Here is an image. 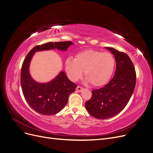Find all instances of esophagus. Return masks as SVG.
<instances>
[{
	"mask_svg": "<svg viewBox=\"0 0 153 153\" xmlns=\"http://www.w3.org/2000/svg\"><path fill=\"white\" fill-rule=\"evenodd\" d=\"M83 87H80V86H78L77 87H76V90L78 91H79V92H81V91H82L83 90Z\"/></svg>",
	"mask_w": 153,
	"mask_h": 153,
	"instance_id": "1",
	"label": "esophagus"
}]
</instances>
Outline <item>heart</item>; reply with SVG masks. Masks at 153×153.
<instances>
[{"label": "heart", "instance_id": "1", "mask_svg": "<svg viewBox=\"0 0 153 153\" xmlns=\"http://www.w3.org/2000/svg\"><path fill=\"white\" fill-rule=\"evenodd\" d=\"M115 67V60L111 53L88 50L76 54L75 59L65 61V70L70 80L76 82L84 75L94 87L105 85L111 80Z\"/></svg>", "mask_w": 153, "mask_h": 153}]
</instances>
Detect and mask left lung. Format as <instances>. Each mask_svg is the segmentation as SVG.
I'll use <instances>...</instances> for the list:
<instances>
[{"instance_id": "1", "label": "left lung", "mask_w": 153, "mask_h": 153, "mask_svg": "<svg viewBox=\"0 0 153 153\" xmlns=\"http://www.w3.org/2000/svg\"><path fill=\"white\" fill-rule=\"evenodd\" d=\"M116 61L114 77L104 87L94 90L91 99L85 102L88 113L99 119L111 118L120 113L129 102L136 82L135 68L125 53L113 48H105Z\"/></svg>"}]
</instances>
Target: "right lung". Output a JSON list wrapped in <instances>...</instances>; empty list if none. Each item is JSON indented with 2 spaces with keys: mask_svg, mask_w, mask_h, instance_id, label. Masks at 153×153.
Masks as SVG:
<instances>
[{
  "mask_svg": "<svg viewBox=\"0 0 153 153\" xmlns=\"http://www.w3.org/2000/svg\"><path fill=\"white\" fill-rule=\"evenodd\" d=\"M72 45L71 41H62L49 42L36 46L29 52L24 60L21 73L22 93L29 106L39 114L50 115L60 112L68 103L69 95L74 92L77 85L71 82L63 71L48 83L36 82L30 76L29 71L30 60L36 51L55 48L64 51Z\"/></svg>",
  "mask_w": 153,
  "mask_h": 153,
  "instance_id": "1",
  "label": "right lung"
}]
</instances>
